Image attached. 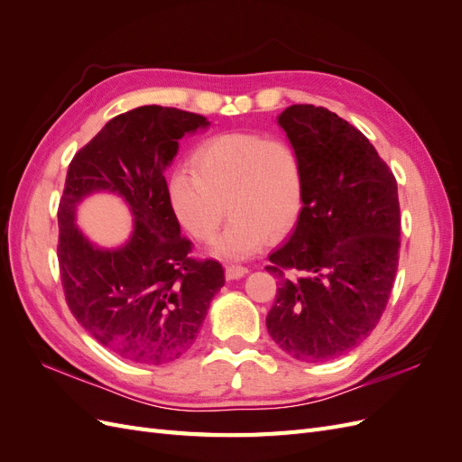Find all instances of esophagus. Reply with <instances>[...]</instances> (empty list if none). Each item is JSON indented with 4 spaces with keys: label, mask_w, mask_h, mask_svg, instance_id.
I'll list each match as a JSON object with an SVG mask.
<instances>
[{
    "label": "esophagus",
    "mask_w": 462,
    "mask_h": 462,
    "mask_svg": "<svg viewBox=\"0 0 462 462\" xmlns=\"http://www.w3.org/2000/svg\"><path fill=\"white\" fill-rule=\"evenodd\" d=\"M246 273H248L246 265H241V263H227L226 265V277L227 279H239V277H243Z\"/></svg>",
    "instance_id": "34e87169"
}]
</instances>
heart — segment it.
Wrapping results in <instances>:
<instances>
[{
  "instance_id": "1",
  "label": "heart",
  "mask_w": 462,
  "mask_h": 462,
  "mask_svg": "<svg viewBox=\"0 0 462 462\" xmlns=\"http://www.w3.org/2000/svg\"><path fill=\"white\" fill-rule=\"evenodd\" d=\"M192 165L170 175L167 194L179 223L197 241L212 239L227 204L231 221L214 243L216 254L246 258L295 227L304 202V167L285 138L221 133L197 148Z\"/></svg>"
}]
</instances>
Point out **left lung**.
I'll return each instance as SVG.
<instances>
[{
	"label": "left lung",
	"mask_w": 462,
	"mask_h": 462,
	"mask_svg": "<svg viewBox=\"0 0 462 462\" xmlns=\"http://www.w3.org/2000/svg\"><path fill=\"white\" fill-rule=\"evenodd\" d=\"M277 123L300 153L304 202L265 265L279 283L265 326L291 358L321 362L353 351L385 312L401 248L397 180L368 138L326 107L289 106Z\"/></svg>",
	"instance_id": "left-lung-1"
}]
</instances>
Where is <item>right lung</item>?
<instances>
[{
    "mask_svg": "<svg viewBox=\"0 0 462 462\" xmlns=\"http://www.w3.org/2000/svg\"><path fill=\"white\" fill-rule=\"evenodd\" d=\"M208 125L190 111L143 106L109 119L69 163L58 208L65 300L97 343L138 365L183 356L226 283L217 260L190 256L163 175L179 138ZM97 189L119 193L135 216L121 249H97L74 226L76 204Z\"/></svg>",
    "mask_w": 462,
    "mask_h": 462,
    "instance_id": "obj_1",
    "label": "right lung"
}]
</instances>
